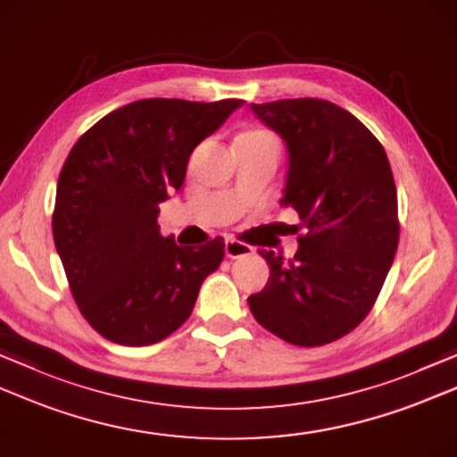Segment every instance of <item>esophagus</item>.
<instances>
[{
  "label": "esophagus",
  "mask_w": 457,
  "mask_h": 457,
  "mask_svg": "<svg viewBox=\"0 0 457 457\" xmlns=\"http://www.w3.org/2000/svg\"><path fill=\"white\" fill-rule=\"evenodd\" d=\"M253 252L252 245L244 244V241H237V239H228L226 241V255L229 259H237V257H245Z\"/></svg>",
  "instance_id": "obj_1"
}]
</instances>
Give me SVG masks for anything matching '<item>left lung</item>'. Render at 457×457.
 Listing matches in <instances>:
<instances>
[{
	"label": "left lung",
	"instance_id": "obj_1",
	"mask_svg": "<svg viewBox=\"0 0 457 457\" xmlns=\"http://www.w3.org/2000/svg\"><path fill=\"white\" fill-rule=\"evenodd\" d=\"M287 146L281 205L307 234L293 259L259 249L270 281L247 299L255 320L283 341L320 346L369 315L398 247V198L377 137L323 98L252 104Z\"/></svg>",
	"mask_w": 457,
	"mask_h": 457
}]
</instances>
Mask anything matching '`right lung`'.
Returning <instances> with one entry per match:
<instances>
[{"instance_id": "1", "label": "right lung", "mask_w": 457, "mask_h": 457, "mask_svg": "<svg viewBox=\"0 0 457 457\" xmlns=\"http://www.w3.org/2000/svg\"><path fill=\"white\" fill-rule=\"evenodd\" d=\"M244 101L145 98L109 112L71 148L57 182L53 239L79 311L124 346L160 343L186 323L223 239L180 247L160 234V204L187 160Z\"/></svg>"}]
</instances>
